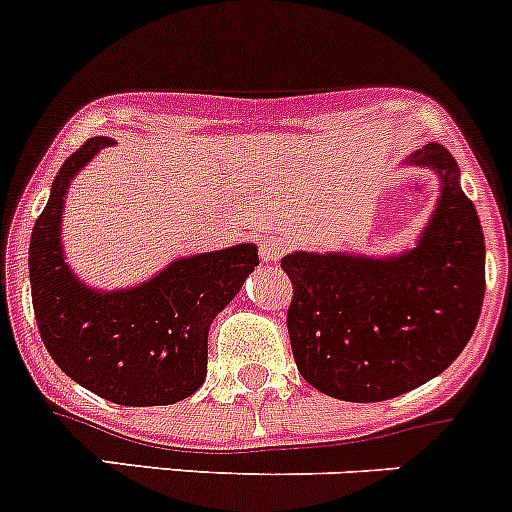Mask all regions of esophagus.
Wrapping results in <instances>:
<instances>
[{
  "label": "esophagus",
  "mask_w": 512,
  "mask_h": 512,
  "mask_svg": "<svg viewBox=\"0 0 512 512\" xmlns=\"http://www.w3.org/2000/svg\"><path fill=\"white\" fill-rule=\"evenodd\" d=\"M284 251H286L284 238L274 236V233H264V236L259 238L261 261H266V264H274V261H279V256Z\"/></svg>",
  "instance_id": "1"
}]
</instances>
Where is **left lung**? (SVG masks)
I'll list each match as a JSON object with an SVG mask.
<instances>
[{
  "label": "left lung",
  "instance_id": "8db88e82",
  "mask_svg": "<svg viewBox=\"0 0 512 512\" xmlns=\"http://www.w3.org/2000/svg\"><path fill=\"white\" fill-rule=\"evenodd\" d=\"M412 165L440 175V201L415 248L394 256L294 251L286 326L301 377L344 402L399 397L445 372L478 326L485 236L450 150L427 143Z\"/></svg>",
  "mask_w": 512,
  "mask_h": 512
}]
</instances>
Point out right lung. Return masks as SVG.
Masks as SVG:
<instances>
[{
  "label": "right lung",
  "mask_w": 512,
  "mask_h": 512,
  "mask_svg": "<svg viewBox=\"0 0 512 512\" xmlns=\"http://www.w3.org/2000/svg\"><path fill=\"white\" fill-rule=\"evenodd\" d=\"M113 143L90 138L62 163L34 223V319L57 367L97 397L125 407L173 405L206 379L211 321L259 266V248L238 243L186 256L133 289L97 291L82 284L62 251L65 196L72 178Z\"/></svg>",
  "instance_id": "right-lung-1"
}]
</instances>
